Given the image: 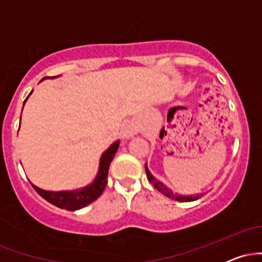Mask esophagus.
<instances>
[{"instance_id":"1","label":"esophagus","mask_w":262,"mask_h":262,"mask_svg":"<svg viewBox=\"0 0 262 262\" xmlns=\"http://www.w3.org/2000/svg\"><path fill=\"white\" fill-rule=\"evenodd\" d=\"M137 130L138 127L134 122H125L124 124L122 125L121 129L122 139H129V138H132L135 133H137Z\"/></svg>"}]
</instances>
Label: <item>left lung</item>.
I'll use <instances>...</instances> for the list:
<instances>
[{"label":"left lung","instance_id":"8db88e82","mask_svg":"<svg viewBox=\"0 0 262 262\" xmlns=\"http://www.w3.org/2000/svg\"><path fill=\"white\" fill-rule=\"evenodd\" d=\"M145 171H146V177H148L149 182L152 183L154 185V187L158 189L159 192H161L164 196L169 197V198H172V200L175 201H179V202H192V201H196L198 198H201L203 196V193H200V194H194V196H182V194H179V193H173L172 189H170L169 187H166V186L164 185V183L159 181L156 177H154L151 175V172H150L148 166H146L145 164Z\"/></svg>","mask_w":262,"mask_h":262}]
</instances>
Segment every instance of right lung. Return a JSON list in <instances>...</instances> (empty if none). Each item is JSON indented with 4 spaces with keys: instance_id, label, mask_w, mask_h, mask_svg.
Instances as JSON below:
<instances>
[{
    "instance_id": "add662e5",
    "label": "right lung",
    "mask_w": 262,
    "mask_h": 262,
    "mask_svg": "<svg viewBox=\"0 0 262 262\" xmlns=\"http://www.w3.org/2000/svg\"><path fill=\"white\" fill-rule=\"evenodd\" d=\"M55 77L58 76L50 77V79H55ZM32 92L29 93L28 97L32 95ZM28 97L26 98V101L28 100ZM23 106H25V104H23ZM118 148H119V140H117L114 141L112 145H111L110 148L103 152V154H102L100 159V167H98L97 176H96V179L93 180V182L90 183V185L86 186V187L80 188V189H74V191L53 192V191H45V189L39 188L32 183L33 188H34L35 191L38 192V194H40L45 201H48L49 203H52L54 206L59 207V208L61 209L77 210V209L83 208V207H86L87 204L92 203L93 201L97 200V198L103 193L104 188H106V185H107L108 170H110L111 161L113 160L114 155H116Z\"/></svg>"
}]
</instances>
